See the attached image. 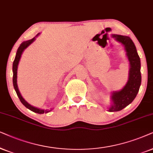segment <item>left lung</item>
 Wrapping results in <instances>:
<instances>
[{
  "mask_svg": "<svg viewBox=\"0 0 153 153\" xmlns=\"http://www.w3.org/2000/svg\"><path fill=\"white\" fill-rule=\"evenodd\" d=\"M112 36L125 46L130 66L129 79L127 84L120 91L112 92V103L108 108V111L115 112L125 108L135 99L141 83V75L140 58L132 40L129 36L117 34H113Z\"/></svg>",
  "mask_w": 153,
  "mask_h": 153,
  "instance_id": "8db88e82",
  "label": "left lung"
}]
</instances>
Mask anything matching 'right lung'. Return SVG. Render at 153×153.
Masks as SVG:
<instances>
[{
  "label": "right lung",
  "instance_id": "obj_1",
  "mask_svg": "<svg viewBox=\"0 0 153 153\" xmlns=\"http://www.w3.org/2000/svg\"><path fill=\"white\" fill-rule=\"evenodd\" d=\"M39 34L40 33H38V35L36 36V37H37V36L39 35ZM36 37H34L33 38H32V39H30L29 40H27V41L23 42L21 45H20V46L19 47V48H18V50L17 51V53H16L15 59V60H14L13 65V80L14 88H15V91H16V93H17L18 97H19V100L22 103V104H23L26 108H27L30 110V111H31L34 112V113H39V114H43L45 113H49V112L52 111V108H51L50 111H49V110H43V109L38 108L34 107V106H33V105H30L29 103H28L26 101H25V99H24V98L22 97V96L21 95V94H20V92H19V89H18L17 82V78L18 64H19L20 58H21V56H22V53H23L24 50H25L26 48H28V47L31 44L32 42L36 40Z\"/></svg>",
  "mask_w": 153,
  "mask_h": 153
}]
</instances>
